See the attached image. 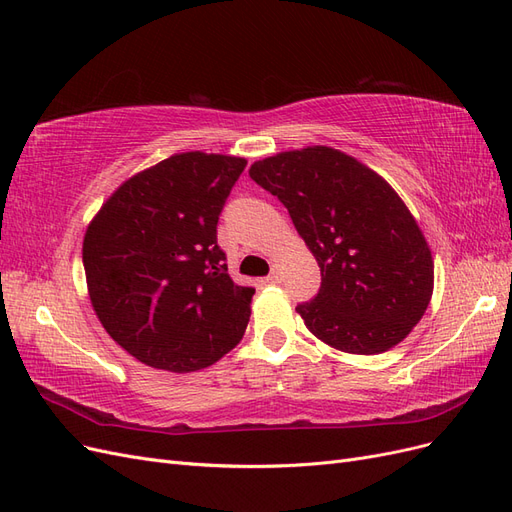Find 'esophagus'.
I'll return each instance as SVG.
<instances>
[{"instance_id":"1","label":"esophagus","mask_w":512,"mask_h":512,"mask_svg":"<svg viewBox=\"0 0 512 512\" xmlns=\"http://www.w3.org/2000/svg\"><path fill=\"white\" fill-rule=\"evenodd\" d=\"M282 280V271H280V267L277 265H273V269H271V273L267 275V282H271V284H277Z\"/></svg>"}]
</instances>
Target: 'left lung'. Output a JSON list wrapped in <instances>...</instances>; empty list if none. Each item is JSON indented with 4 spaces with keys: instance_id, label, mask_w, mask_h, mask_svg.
I'll list each match as a JSON object with an SVG mask.
<instances>
[{
    "instance_id": "obj_1",
    "label": "left lung",
    "mask_w": 512,
    "mask_h": 512,
    "mask_svg": "<svg viewBox=\"0 0 512 512\" xmlns=\"http://www.w3.org/2000/svg\"><path fill=\"white\" fill-rule=\"evenodd\" d=\"M250 177L280 198L318 260L320 290L297 305L305 327L350 354H380L406 339L429 305L433 260L391 185L322 145L254 162Z\"/></svg>"
}]
</instances>
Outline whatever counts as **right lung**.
Segmentation results:
<instances>
[{"label":"right lung","mask_w":512,"mask_h":512,"mask_svg":"<svg viewBox=\"0 0 512 512\" xmlns=\"http://www.w3.org/2000/svg\"><path fill=\"white\" fill-rule=\"evenodd\" d=\"M245 164L177 153L119 185L87 226L91 305L106 333L149 367L188 374L241 342L254 288L230 280L218 220Z\"/></svg>","instance_id":"obj_1"}]
</instances>
